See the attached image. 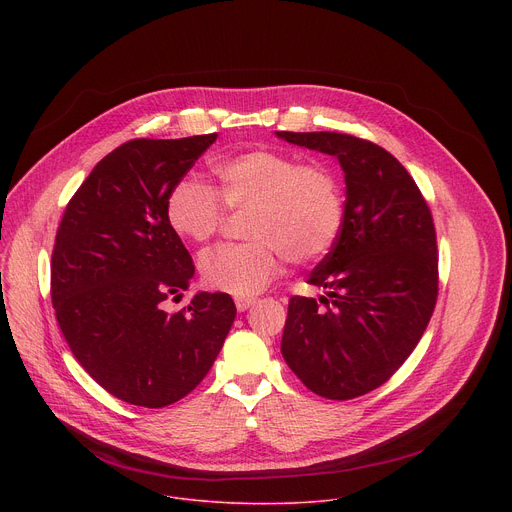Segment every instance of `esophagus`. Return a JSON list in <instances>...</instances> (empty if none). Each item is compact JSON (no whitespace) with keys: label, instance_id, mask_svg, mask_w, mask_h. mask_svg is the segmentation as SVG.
Here are the masks:
<instances>
[{"label":"esophagus","instance_id":"esophagus-1","mask_svg":"<svg viewBox=\"0 0 512 512\" xmlns=\"http://www.w3.org/2000/svg\"><path fill=\"white\" fill-rule=\"evenodd\" d=\"M235 304H237V310H239V312H247L251 306L257 304V300H255V298H237Z\"/></svg>","mask_w":512,"mask_h":512}]
</instances>
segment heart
Masks as SVG:
<instances>
[{
	"mask_svg": "<svg viewBox=\"0 0 512 512\" xmlns=\"http://www.w3.org/2000/svg\"><path fill=\"white\" fill-rule=\"evenodd\" d=\"M218 190L198 178L178 180L166 200L170 229L188 243L208 241L225 208L249 210L247 243H225L200 255L202 281L223 294L249 298L279 273L283 257L308 265L326 257L344 225V190L326 162L255 148L212 164Z\"/></svg>",
	"mask_w": 512,
	"mask_h": 512,
	"instance_id": "heart-1",
	"label": "heart"
}]
</instances>
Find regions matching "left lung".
Masks as SVG:
<instances>
[{"label":"left lung","instance_id":"1","mask_svg":"<svg viewBox=\"0 0 512 512\" xmlns=\"http://www.w3.org/2000/svg\"><path fill=\"white\" fill-rule=\"evenodd\" d=\"M336 156L346 182L344 225L308 283L328 298L294 296L281 354L316 395L346 401L387 383L423 336L437 300L431 210L415 180L381 145L346 133L277 131Z\"/></svg>","mask_w":512,"mask_h":512}]
</instances>
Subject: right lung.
Instances as JSON below:
<instances>
[{
	"label": "right lung",
	"instance_id": "right-lung-1",
	"mask_svg": "<svg viewBox=\"0 0 512 512\" xmlns=\"http://www.w3.org/2000/svg\"><path fill=\"white\" fill-rule=\"evenodd\" d=\"M214 139L125 141L68 200L56 231L50 294L58 326L83 369L131 405L160 409L196 389L237 316L221 291L164 310L194 275L166 200Z\"/></svg>",
	"mask_w": 512,
	"mask_h": 512
}]
</instances>
